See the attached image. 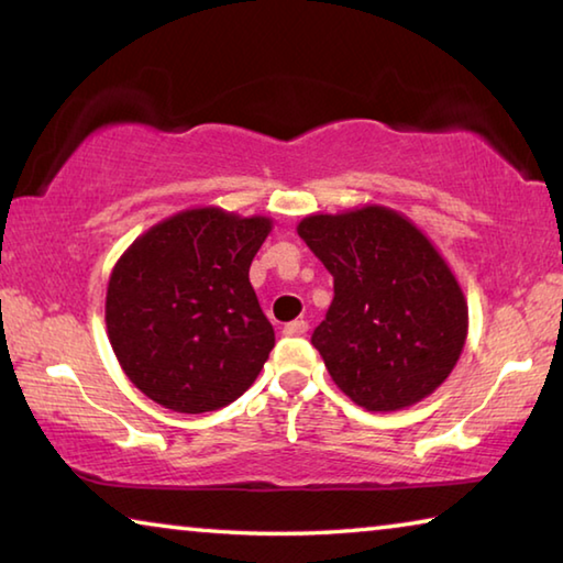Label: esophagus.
Listing matches in <instances>:
<instances>
[{
    "mask_svg": "<svg viewBox=\"0 0 563 563\" xmlns=\"http://www.w3.org/2000/svg\"><path fill=\"white\" fill-rule=\"evenodd\" d=\"M285 335H305L308 332V320H292L283 328Z\"/></svg>",
    "mask_w": 563,
    "mask_h": 563,
    "instance_id": "1",
    "label": "esophagus"
}]
</instances>
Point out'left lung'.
Here are the masks:
<instances>
[{"label": "left lung", "mask_w": 563, "mask_h": 563, "mask_svg": "<svg viewBox=\"0 0 563 563\" xmlns=\"http://www.w3.org/2000/svg\"><path fill=\"white\" fill-rule=\"evenodd\" d=\"M298 235L335 280L312 345L342 393L367 412L407 409L460 360L470 310L437 245L395 208L310 213Z\"/></svg>", "instance_id": "1"}]
</instances>
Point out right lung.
I'll use <instances>...</instances> for the list:
<instances>
[{
	"mask_svg": "<svg viewBox=\"0 0 563 563\" xmlns=\"http://www.w3.org/2000/svg\"><path fill=\"white\" fill-rule=\"evenodd\" d=\"M268 216L196 206L164 218L121 253L107 288V335L133 387L201 415L255 383L275 345L247 278Z\"/></svg>",
	"mask_w": 563,
	"mask_h": 563,
	"instance_id": "right-lung-1",
	"label": "right lung"
}]
</instances>
